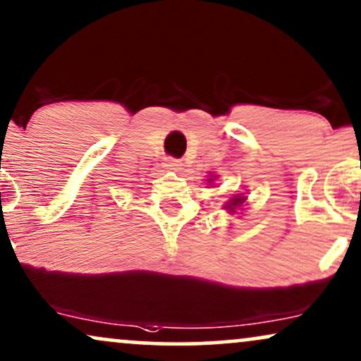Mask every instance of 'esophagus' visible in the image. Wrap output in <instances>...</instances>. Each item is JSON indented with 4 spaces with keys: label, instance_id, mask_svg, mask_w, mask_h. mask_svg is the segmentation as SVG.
Returning <instances> with one entry per match:
<instances>
[{
    "label": "esophagus",
    "instance_id": "34e87169",
    "mask_svg": "<svg viewBox=\"0 0 361 361\" xmlns=\"http://www.w3.org/2000/svg\"><path fill=\"white\" fill-rule=\"evenodd\" d=\"M181 166H183V165H181L178 159H168V161H166V168L170 171H180Z\"/></svg>",
    "mask_w": 361,
    "mask_h": 361
}]
</instances>
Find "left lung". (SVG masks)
I'll use <instances>...</instances> for the list:
<instances>
[{"label":"left lung","mask_w":361,"mask_h":361,"mask_svg":"<svg viewBox=\"0 0 361 361\" xmlns=\"http://www.w3.org/2000/svg\"><path fill=\"white\" fill-rule=\"evenodd\" d=\"M212 180H213V178H209L208 181H212ZM245 200H246V198H243V196H236V198L230 200V202H228V204H226L225 208L228 209V212H235V208L240 207V204H243Z\"/></svg>","instance_id":"obj_1"}]
</instances>
